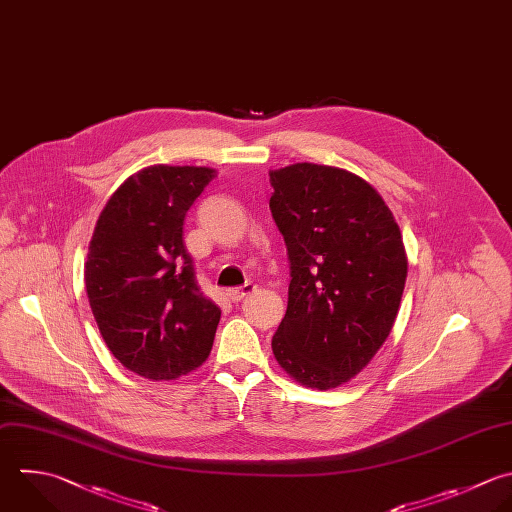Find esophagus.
<instances>
[{
    "instance_id": "esophagus-1",
    "label": "esophagus",
    "mask_w": 512,
    "mask_h": 512,
    "mask_svg": "<svg viewBox=\"0 0 512 512\" xmlns=\"http://www.w3.org/2000/svg\"><path fill=\"white\" fill-rule=\"evenodd\" d=\"M254 290H256V286H254V284H250V282H246V284H244V286H240V288H232V290H228V298H230L232 302H240V300H244L246 296H250Z\"/></svg>"
}]
</instances>
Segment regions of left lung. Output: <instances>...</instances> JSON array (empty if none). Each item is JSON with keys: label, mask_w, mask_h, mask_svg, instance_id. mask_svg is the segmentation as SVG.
I'll return each mask as SVG.
<instances>
[{"label": "left lung", "mask_w": 512, "mask_h": 512, "mask_svg": "<svg viewBox=\"0 0 512 512\" xmlns=\"http://www.w3.org/2000/svg\"><path fill=\"white\" fill-rule=\"evenodd\" d=\"M270 184L290 260L288 308L272 352L300 384L336 388L392 330L408 270L400 228L352 172L304 162L272 170Z\"/></svg>", "instance_id": "1"}]
</instances>
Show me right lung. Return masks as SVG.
Listing matches in <instances>:
<instances>
[{
    "label": "right lung",
    "instance_id": "1",
    "mask_svg": "<svg viewBox=\"0 0 512 512\" xmlns=\"http://www.w3.org/2000/svg\"><path fill=\"white\" fill-rule=\"evenodd\" d=\"M212 168L150 166L102 210L86 260V292L104 342L132 372L174 380L210 354L220 308L204 296L182 240L184 218Z\"/></svg>",
    "mask_w": 512,
    "mask_h": 512
}]
</instances>
